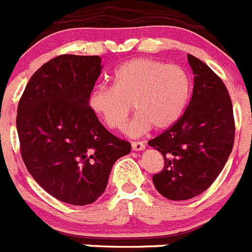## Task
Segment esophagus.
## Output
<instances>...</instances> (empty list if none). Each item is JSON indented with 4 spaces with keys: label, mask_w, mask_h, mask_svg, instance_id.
<instances>
[{
    "label": "esophagus",
    "mask_w": 252,
    "mask_h": 252,
    "mask_svg": "<svg viewBox=\"0 0 252 252\" xmlns=\"http://www.w3.org/2000/svg\"><path fill=\"white\" fill-rule=\"evenodd\" d=\"M131 147H132V150H143L145 149V143L144 141H132L131 143Z\"/></svg>",
    "instance_id": "esophagus-1"
}]
</instances>
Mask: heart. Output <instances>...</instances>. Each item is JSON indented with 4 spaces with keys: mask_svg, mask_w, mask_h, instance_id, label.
<instances>
[{
    "mask_svg": "<svg viewBox=\"0 0 252 252\" xmlns=\"http://www.w3.org/2000/svg\"><path fill=\"white\" fill-rule=\"evenodd\" d=\"M113 85H96L89 95V107L109 128L120 130L130 112L136 109L126 126L136 136L149 130L168 127L184 113L190 95V80L178 64L152 59H132L120 64L112 75Z\"/></svg>",
    "mask_w": 252,
    "mask_h": 252,
    "instance_id": "b5f03b06",
    "label": "heart"
}]
</instances>
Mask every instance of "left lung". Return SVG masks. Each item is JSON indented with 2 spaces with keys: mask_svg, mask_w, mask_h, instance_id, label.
Listing matches in <instances>:
<instances>
[{
  "mask_svg": "<svg viewBox=\"0 0 252 252\" xmlns=\"http://www.w3.org/2000/svg\"><path fill=\"white\" fill-rule=\"evenodd\" d=\"M188 60L193 72L190 102L168 130L148 143L164 158L153 184L169 200L192 199L209 189L234 141L233 108L222 79L196 57Z\"/></svg>",
  "mask_w": 252,
  "mask_h": 252,
  "instance_id": "obj_1",
  "label": "left lung"
}]
</instances>
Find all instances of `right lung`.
Returning <instances> with one entry per match:
<instances>
[{
  "mask_svg": "<svg viewBox=\"0 0 252 252\" xmlns=\"http://www.w3.org/2000/svg\"><path fill=\"white\" fill-rule=\"evenodd\" d=\"M102 71L99 56L62 55L30 77L18 105L20 153L40 188L71 205L104 192L112 165L131 152L89 107Z\"/></svg>",
  "mask_w": 252,
  "mask_h": 252,
  "instance_id": "add662e5",
  "label": "right lung"
}]
</instances>
